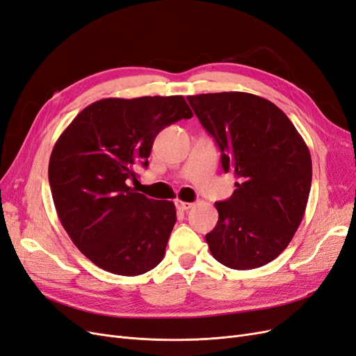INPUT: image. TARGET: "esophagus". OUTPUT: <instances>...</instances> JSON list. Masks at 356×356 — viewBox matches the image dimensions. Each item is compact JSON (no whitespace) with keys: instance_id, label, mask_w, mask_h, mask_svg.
<instances>
[{"instance_id":"34e87169","label":"esophagus","mask_w":356,"mask_h":356,"mask_svg":"<svg viewBox=\"0 0 356 356\" xmlns=\"http://www.w3.org/2000/svg\"><path fill=\"white\" fill-rule=\"evenodd\" d=\"M175 207H177L178 211H188L190 208H193V203L177 199V200H175Z\"/></svg>"}]
</instances>
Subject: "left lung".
<instances>
[{
  "label": "left lung",
  "instance_id": "obj_1",
  "mask_svg": "<svg viewBox=\"0 0 356 356\" xmlns=\"http://www.w3.org/2000/svg\"><path fill=\"white\" fill-rule=\"evenodd\" d=\"M187 101L220 147L224 172L238 178L232 197L215 203L218 222L207 234L211 254L236 270L270 263L289 245L306 211L312 159L305 139L261 96L221 92Z\"/></svg>",
  "mask_w": 356,
  "mask_h": 356
}]
</instances>
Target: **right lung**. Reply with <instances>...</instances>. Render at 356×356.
<instances>
[{
	"label": "right lung",
	"mask_w": 356,
	"mask_h": 356,
	"mask_svg": "<svg viewBox=\"0 0 356 356\" xmlns=\"http://www.w3.org/2000/svg\"><path fill=\"white\" fill-rule=\"evenodd\" d=\"M193 113L184 96L106 98L62 132L49 161L53 202L74 245L104 270L138 276L165 257L175 204L127 186L157 134Z\"/></svg>",
	"instance_id": "obj_1"
}]
</instances>
